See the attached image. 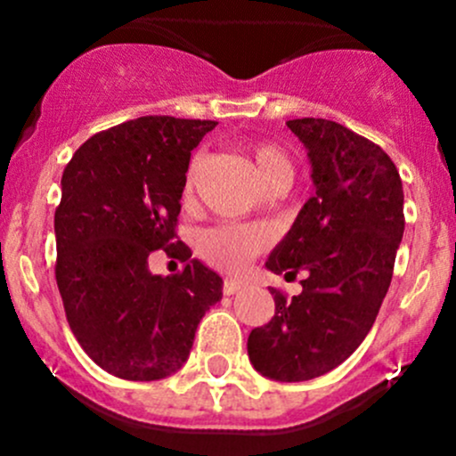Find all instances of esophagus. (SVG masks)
Segmentation results:
<instances>
[{
    "mask_svg": "<svg viewBox=\"0 0 456 456\" xmlns=\"http://www.w3.org/2000/svg\"><path fill=\"white\" fill-rule=\"evenodd\" d=\"M242 287H245V284L238 282V280L227 278V280H224V282H223V293H224V296H233V293L240 291Z\"/></svg>",
    "mask_w": 456,
    "mask_h": 456,
    "instance_id": "1",
    "label": "esophagus"
}]
</instances>
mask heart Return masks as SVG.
<instances>
[{"label":"heart","instance_id":"b5f03b06","mask_svg":"<svg viewBox=\"0 0 456 456\" xmlns=\"http://www.w3.org/2000/svg\"><path fill=\"white\" fill-rule=\"evenodd\" d=\"M245 151L251 163H254L257 176L266 187L275 185V183H291L293 167L282 147L271 141H251L245 145ZM200 163V156H194L190 160L185 183H183V196L185 199H191V194H194ZM273 232L266 224L220 223L200 233L199 256L216 269L238 273L256 256L265 254L273 245Z\"/></svg>","mask_w":456,"mask_h":456}]
</instances>
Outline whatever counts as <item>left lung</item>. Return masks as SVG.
Segmentation results:
<instances>
[{
  "label": "left lung",
  "mask_w": 456,
  "mask_h": 456,
  "mask_svg": "<svg viewBox=\"0 0 456 456\" xmlns=\"http://www.w3.org/2000/svg\"><path fill=\"white\" fill-rule=\"evenodd\" d=\"M287 126L309 150L315 194L266 269L305 280L300 296L271 289L275 315L251 330L247 351L265 377L306 381L342 364L369 335L406 220L402 178L377 142L326 118Z\"/></svg>",
  "instance_id": "8db88e82"
}]
</instances>
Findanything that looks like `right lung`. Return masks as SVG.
I'll return each instance as SVG.
<instances>
[{"mask_svg": "<svg viewBox=\"0 0 456 456\" xmlns=\"http://www.w3.org/2000/svg\"><path fill=\"white\" fill-rule=\"evenodd\" d=\"M214 127L141 117L90 136L63 169L54 278L77 342L110 375L154 381L176 372L205 311L223 297V278L190 260L176 233L191 150ZM156 248L186 266L151 276Z\"/></svg>", "mask_w": 456, "mask_h": 456, "instance_id": "obj_1", "label": "right lung"}]
</instances>
